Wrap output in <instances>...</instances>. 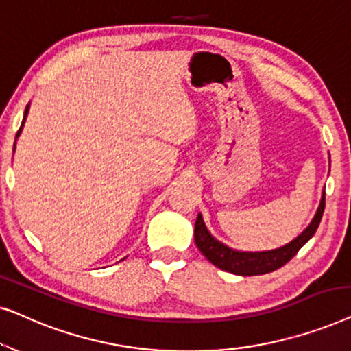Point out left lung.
I'll return each instance as SVG.
<instances>
[{
    "instance_id": "obj_1",
    "label": "left lung",
    "mask_w": 351,
    "mask_h": 351,
    "mask_svg": "<svg viewBox=\"0 0 351 351\" xmlns=\"http://www.w3.org/2000/svg\"><path fill=\"white\" fill-rule=\"evenodd\" d=\"M326 193H323L321 198L319 208L316 210V215L311 220V223L304 230V233L299 234L295 239H292L289 244L282 246L280 249H273V251L265 252H239L234 249H230L220 241H217L213 234L208 232L206 225L203 222V217L198 214L195 222V243L204 257L209 262H213L215 267L220 270H225L228 273H234V275L241 276H254V275H263V273L275 271L282 265H286L300 247L308 241V239L316 233L319 227L321 217H323L324 206H326Z\"/></svg>"
}]
</instances>
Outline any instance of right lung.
<instances>
[{
    "mask_svg": "<svg viewBox=\"0 0 351 351\" xmlns=\"http://www.w3.org/2000/svg\"><path fill=\"white\" fill-rule=\"evenodd\" d=\"M27 112H28V105H27V108H25V117H27ZM19 134H21V129H19V131H17V134H16V137L19 136Z\"/></svg>",
    "mask_w": 351,
    "mask_h": 351,
    "instance_id": "right-lung-1",
    "label": "right lung"
}]
</instances>
